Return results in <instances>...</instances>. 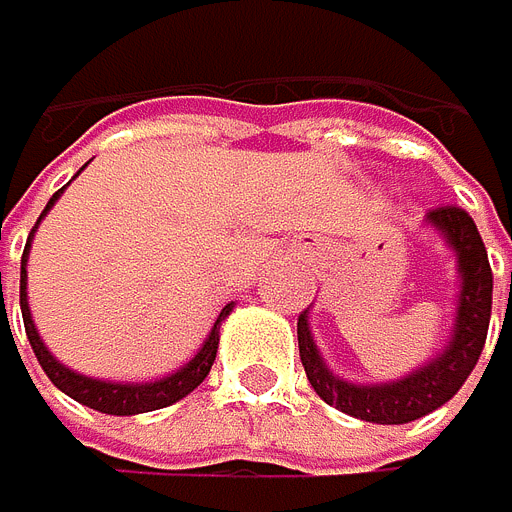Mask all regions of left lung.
Instances as JSON below:
<instances>
[{
	"instance_id": "8db88e82",
	"label": "left lung",
	"mask_w": 512,
	"mask_h": 512,
	"mask_svg": "<svg viewBox=\"0 0 512 512\" xmlns=\"http://www.w3.org/2000/svg\"><path fill=\"white\" fill-rule=\"evenodd\" d=\"M426 224L436 227L442 240L452 246L458 259V278H462L455 327L446 349L436 359H430L423 368L404 378L385 381V385H356V381H346L330 372L317 352L311 327H307V311H301L298 317V349L311 388L320 394V401H327L330 407L365 423H410L452 401L458 388L465 385V378L471 375V368L478 365L487 327H491L494 275L471 214L465 208L446 205L426 214Z\"/></svg>"
}]
</instances>
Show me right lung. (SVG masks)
<instances>
[{"label": "right lung", "instance_id": "obj_1", "mask_svg": "<svg viewBox=\"0 0 512 512\" xmlns=\"http://www.w3.org/2000/svg\"><path fill=\"white\" fill-rule=\"evenodd\" d=\"M63 195L54 192V198L47 201V208L41 211V217H37V224L44 221V214L54 208V201ZM34 224V230H37ZM34 230H31V237H34ZM31 237L25 243V253H21V317H25V333H28V343L34 349V356L37 362H41V368L47 372V378L54 381V385L63 391V394H70L73 401L79 404H86L92 410H102V413H115V417H131V413H147V410H160V407H169V404H176L182 401L185 394H192L201 381L208 378L211 372V365H214V356H217V330H221V320L230 314V307L234 304H227L221 314H217L214 320V327L208 333V340L205 346L198 349V356L192 362H185L179 372H172L166 378H156V381H140V385H134V381H102V378H89V375H79L73 372V368H66L63 362H57L54 356H50V349L44 346V340L37 336V327H34V320H31V307H28V275H25V262H28V250H31ZM0 295H2V275H0Z\"/></svg>", "mask_w": 512, "mask_h": 512}]
</instances>
